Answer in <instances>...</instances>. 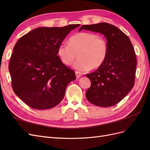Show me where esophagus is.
Masks as SVG:
<instances>
[{"instance_id":"obj_1","label":"esophagus","mask_w":150,"mask_h":150,"mask_svg":"<svg viewBox=\"0 0 150 150\" xmlns=\"http://www.w3.org/2000/svg\"><path fill=\"white\" fill-rule=\"evenodd\" d=\"M76 78H79L81 76V74L79 73V72H77V71H76Z\"/></svg>"}]
</instances>
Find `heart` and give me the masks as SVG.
I'll return each instance as SVG.
<instances>
[{
  "mask_svg": "<svg viewBox=\"0 0 150 150\" xmlns=\"http://www.w3.org/2000/svg\"><path fill=\"white\" fill-rule=\"evenodd\" d=\"M59 58L65 65L72 64L78 54V59L73 64L77 72H83L101 67L108 54L106 40L93 33L81 32L71 36L68 44H61L57 47Z\"/></svg>",
  "mask_w": 150,
  "mask_h": 150,
  "instance_id": "heart-1",
  "label": "heart"
}]
</instances>
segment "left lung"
<instances>
[{"label": "left lung", "instance_id": "left-lung-1", "mask_svg": "<svg viewBox=\"0 0 150 150\" xmlns=\"http://www.w3.org/2000/svg\"><path fill=\"white\" fill-rule=\"evenodd\" d=\"M83 29L103 34L108 44L106 61L96 71L86 74L91 82L86 98L98 106H114L134 84L137 57L133 45L124 33L106 22L83 25L79 31Z\"/></svg>", "mask_w": 150, "mask_h": 150}]
</instances>
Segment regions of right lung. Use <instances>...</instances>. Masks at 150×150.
Masks as SVG:
<instances>
[{"mask_svg":"<svg viewBox=\"0 0 150 150\" xmlns=\"http://www.w3.org/2000/svg\"><path fill=\"white\" fill-rule=\"evenodd\" d=\"M80 24L38 28L25 34L13 47L8 69L13 92L29 107L47 110L62 100L75 72L59 58L57 47Z\"/></svg>","mask_w":150,"mask_h":150,"instance_id":"1","label":"right lung"}]
</instances>
